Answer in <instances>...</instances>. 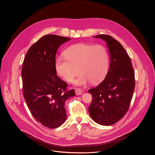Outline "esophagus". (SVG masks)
Wrapping results in <instances>:
<instances>
[{"label": "esophagus", "instance_id": "1", "mask_svg": "<svg viewBox=\"0 0 155 155\" xmlns=\"http://www.w3.org/2000/svg\"><path fill=\"white\" fill-rule=\"evenodd\" d=\"M75 94L77 96L81 95L82 94L81 89H80V88H76V89H75Z\"/></svg>", "mask_w": 155, "mask_h": 155}]
</instances>
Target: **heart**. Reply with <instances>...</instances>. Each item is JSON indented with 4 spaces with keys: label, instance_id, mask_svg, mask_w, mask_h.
Wrapping results in <instances>:
<instances>
[{
    "label": "heart",
    "instance_id": "obj_1",
    "mask_svg": "<svg viewBox=\"0 0 155 155\" xmlns=\"http://www.w3.org/2000/svg\"><path fill=\"white\" fill-rule=\"evenodd\" d=\"M64 55L65 59H57L54 66L56 73L67 81H72L78 71L81 74L75 81L77 85L99 83L107 75L109 54L102 45L75 44L66 49Z\"/></svg>",
    "mask_w": 155,
    "mask_h": 155
}]
</instances>
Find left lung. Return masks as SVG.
I'll use <instances>...</instances> for the list:
<instances>
[{"label": "left lung", "mask_w": 155, "mask_h": 155, "mask_svg": "<svg viewBox=\"0 0 155 155\" xmlns=\"http://www.w3.org/2000/svg\"><path fill=\"white\" fill-rule=\"evenodd\" d=\"M94 37L106 41L110 64L104 81L88 91L93 97L88 110L96 123L110 126L120 121L129 109L135 87L134 72L130 59L120 42L108 35Z\"/></svg>", "instance_id": "obj_1"}]
</instances>
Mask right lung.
<instances>
[{
  "mask_svg": "<svg viewBox=\"0 0 155 155\" xmlns=\"http://www.w3.org/2000/svg\"><path fill=\"white\" fill-rule=\"evenodd\" d=\"M70 38L46 35L32 45L25 58L21 75L23 96L30 112L43 126L54 129L67 118L65 102L75 95L56 75V54Z\"/></svg>",
  "mask_w": 155,
  "mask_h": 155,
  "instance_id": "add662e5",
  "label": "right lung"
}]
</instances>
